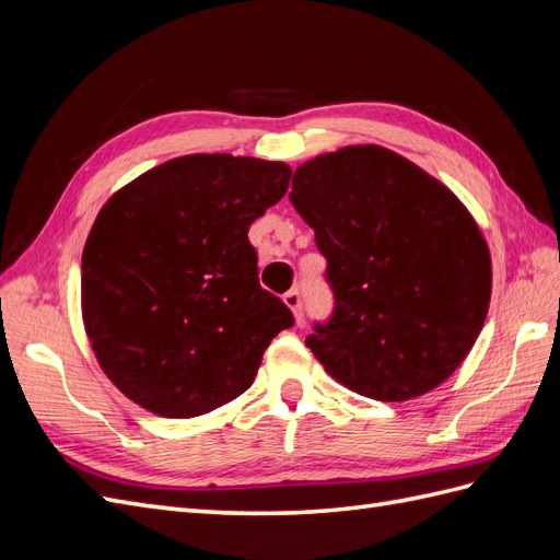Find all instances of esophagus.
<instances>
[{
  "mask_svg": "<svg viewBox=\"0 0 560 560\" xmlns=\"http://www.w3.org/2000/svg\"><path fill=\"white\" fill-rule=\"evenodd\" d=\"M282 301H284V306L292 311L294 319L301 322V306H303V303H301V294H299L296 290H292V292H287V294L282 296Z\"/></svg>",
  "mask_w": 560,
  "mask_h": 560,
  "instance_id": "34e87169",
  "label": "esophagus"
}]
</instances>
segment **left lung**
<instances>
[{"label":"left lung","mask_w":560,"mask_h":560,"mask_svg":"<svg viewBox=\"0 0 560 560\" xmlns=\"http://www.w3.org/2000/svg\"><path fill=\"white\" fill-rule=\"evenodd\" d=\"M292 206L315 231L336 308L306 338L327 374L378 401H409L463 364L488 315L493 266L448 186L378 144L299 165Z\"/></svg>","instance_id":"obj_1"}]
</instances>
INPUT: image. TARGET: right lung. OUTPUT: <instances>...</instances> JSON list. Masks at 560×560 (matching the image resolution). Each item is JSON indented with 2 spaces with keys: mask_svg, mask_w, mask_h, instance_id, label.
Here are the masks:
<instances>
[{
  "mask_svg": "<svg viewBox=\"0 0 560 560\" xmlns=\"http://www.w3.org/2000/svg\"><path fill=\"white\" fill-rule=\"evenodd\" d=\"M292 167L189 154L151 167L97 212L81 257V315L100 369L142 409L194 418L241 397L294 325L257 280L247 231Z\"/></svg>",
  "mask_w": 560,
  "mask_h": 560,
  "instance_id": "add662e5",
  "label": "right lung"
}]
</instances>
